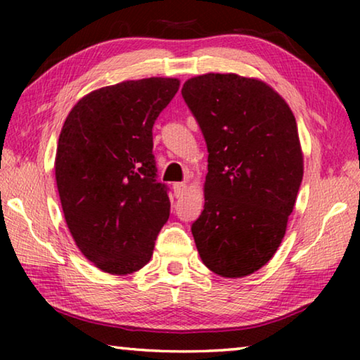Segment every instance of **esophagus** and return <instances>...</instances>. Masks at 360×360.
<instances>
[{
	"label": "esophagus",
	"instance_id": "1",
	"mask_svg": "<svg viewBox=\"0 0 360 360\" xmlns=\"http://www.w3.org/2000/svg\"><path fill=\"white\" fill-rule=\"evenodd\" d=\"M173 188H174L176 198H181L182 195H184L186 191H187V184H186V182H176V184L173 186Z\"/></svg>",
	"mask_w": 360,
	"mask_h": 360
}]
</instances>
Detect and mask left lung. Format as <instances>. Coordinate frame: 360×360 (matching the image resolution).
<instances>
[{"label":"left lung","mask_w":360,"mask_h":360,"mask_svg":"<svg viewBox=\"0 0 360 360\" xmlns=\"http://www.w3.org/2000/svg\"><path fill=\"white\" fill-rule=\"evenodd\" d=\"M181 92L208 148L195 245L216 275L248 276L281 245L302 184L295 117L270 85L233 72L195 76Z\"/></svg>","instance_id":"obj_1"}]
</instances>
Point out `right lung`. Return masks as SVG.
Wrapping results in <instances>:
<instances>
[{"instance_id":"right-lung-1","label":"right lung","mask_w":360,"mask_h":360,"mask_svg":"<svg viewBox=\"0 0 360 360\" xmlns=\"http://www.w3.org/2000/svg\"><path fill=\"white\" fill-rule=\"evenodd\" d=\"M178 89L174 77L101 87L76 103L60 131L56 179L66 225L85 257L111 275L141 270L169 217L152 127Z\"/></svg>"}]
</instances>
